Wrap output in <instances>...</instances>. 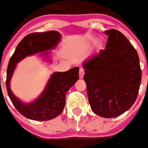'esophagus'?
<instances>
[{
  "instance_id": "obj_1",
  "label": "esophagus",
  "mask_w": 148,
  "mask_h": 148,
  "mask_svg": "<svg viewBox=\"0 0 148 148\" xmlns=\"http://www.w3.org/2000/svg\"><path fill=\"white\" fill-rule=\"evenodd\" d=\"M84 69L83 68H80V70H79V77L80 78H82L84 76Z\"/></svg>"
}]
</instances>
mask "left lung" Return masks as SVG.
I'll use <instances>...</instances> for the list:
<instances>
[{
  "label": "left lung",
  "mask_w": 148,
  "mask_h": 148,
  "mask_svg": "<svg viewBox=\"0 0 148 148\" xmlns=\"http://www.w3.org/2000/svg\"><path fill=\"white\" fill-rule=\"evenodd\" d=\"M109 36L106 49L85 62L84 80L94 113L105 118L123 114L138 96L142 71L137 51L124 34L116 29Z\"/></svg>",
  "instance_id": "left-lung-1"
}]
</instances>
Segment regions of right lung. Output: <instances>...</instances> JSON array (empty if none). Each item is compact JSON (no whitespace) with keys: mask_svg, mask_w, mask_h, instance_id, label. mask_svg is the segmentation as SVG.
Returning a JSON list of instances; mask_svg holds the SVG:
<instances>
[{"mask_svg":"<svg viewBox=\"0 0 148 148\" xmlns=\"http://www.w3.org/2000/svg\"><path fill=\"white\" fill-rule=\"evenodd\" d=\"M60 36L61 35L56 31L28 34L19 42L8 62L6 77L8 97L17 111L31 120L49 121L61 114L66 104V93L79 78V68L74 67L66 72L54 73L42 95L28 105L21 103L12 93L9 87L10 79L17 62L27 55L55 47Z\"/></svg>","mask_w":148,"mask_h":148,"instance_id":"add662e5","label":"right lung"}]
</instances>
